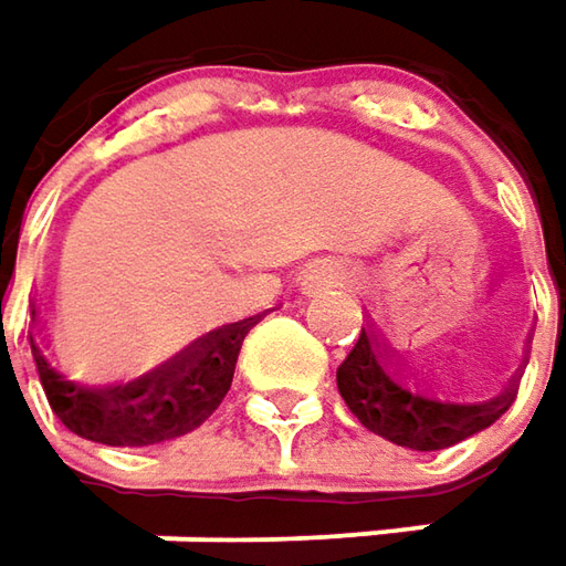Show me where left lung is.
Listing matches in <instances>:
<instances>
[{
    "instance_id": "left-lung-1",
    "label": "left lung",
    "mask_w": 566,
    "mask_h": 566,
    "mask_svg": "<svg viewBox=\"0 0 566 566\" xmlns=\"http://www.w3.org/2000/svg\"><path fill=\"white\" fill-rule=\"evenodd\" d=\"M516 388L520 379L511 381L497 398L479 403L448 398L429 381L388 369L366 332H360L354 350L338 366V391L350 413L369 432L413 451H441L489 429L514 403Z\"/></svg>"
}]
</instances>
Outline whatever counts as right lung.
Here are the masks:
<instances>
[{
	"mask_svg": "<svg viewBox=\"0 0 566 566\" xmlns=\"http://www.w3.org/2000/svg\"><path fill=\"white\" fill-rule=\"evenodd\" d=\"M253 325L256 316L212 328L127 385L74 379L33 325L28 342L52 413L65 429L112 448H149L181 439L216 413L231 388L234 363Z\"/></svg>",
	"mask_w": 566,
	"mask_h": 566,
	"instance_id": "obj_1",
	"label": "right lung"
}]
</instances>
